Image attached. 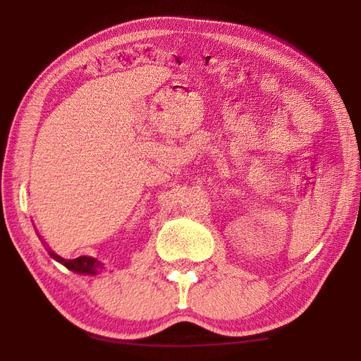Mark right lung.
<instances>
[{
    "label": "right lung",
    "instance_id": "add662e5",
    "mask_svg": "<svg viewBox=\"0 0 361 361\" xmlns=\"http://www.w3.org/2000/svg\"><path fill=\"white\" fill-rule=\"evenodd\" d=\"M48 252H49L52 259H56L57 262L63 264L68 268V270L80 273V274L96 276V274L101 273V270L104 268V264H101L97 259L90 257V256H80L78 259H63V257H60L59 255H56L54 251L48 250Z\"/></svg>",
    "mask_w": 361,
    "mask_h": 361
}]
</instances>
